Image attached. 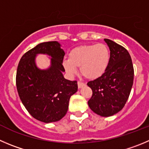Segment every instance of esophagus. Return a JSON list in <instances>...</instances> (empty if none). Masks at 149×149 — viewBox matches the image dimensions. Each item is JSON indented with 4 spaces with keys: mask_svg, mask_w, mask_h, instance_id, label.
<instances>
[{
    "mask_svg": "<svg viewBox=\"0 0 149 149\" xmlns=\"http://www.w3.org/2000/svg\"><path fill=\"white\" fill-rule=\"evenodd\" d=\"M77 86H78L79 88H81L82 87L86 86V83H84L83 82H81V81H78L77 82Z\"/></svg>",
    "mask_w": 149,
    "mask_h": 149,
    "instance_id": "obj_1",
    "label": "esophagus"
}]
</instances>
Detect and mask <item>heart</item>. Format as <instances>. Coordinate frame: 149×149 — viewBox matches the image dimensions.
I'll use <instances>...</instances> for the list:
<instances>
[{
  "label": "heart",
  "instance_id": "b5f03b06",
  "mask_svg": "<svg viewBox=\"0 0 149 149\" xmlns=\"http://www.w3.org/2000/svg\"><path fill=\"white\" fill-rule=\"evenodd\" d=\"M110 61V51L102 43L83 45L72 49L69 59L63 61V66L70 75L77 73V67L86 78L94 80L104 74Z\"/></svg>",
  "mask_w": 149,
  "mask_h": 149
}]
</instances>
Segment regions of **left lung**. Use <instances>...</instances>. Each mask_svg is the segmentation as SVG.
Segmentation results:
<instances>
[{"label": "left lung", "instance_id": "obj_1", "mask_svg": "<svg viewBox=\"0 0 149 149\" xmlns=\"http://www.w3.org/2000/svg\"><path fill=\"white\" fill-rule=\"evenodd\" d=\"M110 50L107 69L101 77L89 81L92 97L88 102L95 113L108 117L122 110L133 85L134 68L127 49L108 39H104Z\"/></svg>", "mask_w": 149, "mask_h": 149}]
</instances>
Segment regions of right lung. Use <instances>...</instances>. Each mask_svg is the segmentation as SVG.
<instances>
[{"label": "right lung", "instance_id": "right-lung-1", "mask_svg": "<svg viewBox=\"0 0 149 149\" xmlns=\"http://www.w3.org/2000/svg\"><path fill=\"white\" fill-rule=\"evenodd\" d=\"M52 57L48 70H41L36 66L37 54ZM64 51L58 42L40 43L26 52L17 66L16 86L18 94L28 113L45 123L58 121L66 114L71 96L77 91V82L63 77Z\"/></svg>", "mask_w": 149, "mask_h": 149}]
</instances>
